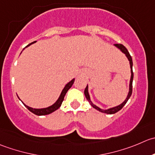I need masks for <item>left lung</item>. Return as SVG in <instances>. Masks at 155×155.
I'll return each instance as SVG.
<instances>
[{
	"mask_svg": "<svg viewBox=\"0 0 155 155\" xmlns=\"http://www.w3.org/2000/svg\"><path fill=\"white\" fill-rule=\"evenodd\" d=\"M114 47H116L117 49H119V50H120V51L122 52V53H124L125 56H127V58L128 60H129L130 65V69H131V70H130V71H131V77H130V81L129 92H128V94H127V98L125 99V100L124 101V102H122L121 104H120L119 105H117V106L112 107V108H108V109H102V108H100L99 107L96 106L95 104H93V102L91 101V99H90V94H89V91H88V85L87 86V87H86L85 90H84V95H85L86 98H87V99L88 100V102H90V104L92 105V107H93V108H94L95 109L98 110V111H100V112L106 113V114H115L116 112H117L118 111H120V110L121 109V108H123L125 104L127 102L128 99H130V97L131 96V95H132V87H133V60H132V57H131V56L130 55V53H129V52H128L127 49L126 47H125L123 45V44H114Z\"/></svg>",
	"mask_w": 155,
	"mask_h": 155,
	"instance_id": "left-lung-1",
	"label": "left lung"
}]
</instances>
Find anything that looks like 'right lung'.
Listing matches in <instances>:
<instances>
[{"label": "right lung", "mask_w": 155, "mask_h": 155, "mask_svg": "<svg viewBox=\"0 0 155 155\" xmlns=\"http://www.w3.org/2000/svg\"><path fill=\"white\" fill-rule=\"evenodd\" d=\"M35 43H36V41H34V42L29 44L28 45L26 46L25 48H26V47H29V46L31 45V44H35ZM25 48H24V49H25ZM24 49H23V50H24ZM74 78H73V79L71 80V81H69L68 83H67V84H65V87H64L63 90H62V92H61L60 96H59V97L58 98L57 100L56 101V102H55V103H53L52 105H50V106L47 107V108H31V107H29V106H28V105H26L23 102H22L24 104V105H25L26 108H27L28 109L29 111H31V112L34 113V114H36V115L41 116V115H47V114H51L52 112L56 111V110H57L58 108H59V107L61 106V105H62V102H63V100H64V97H65V94H66V93L68 92V90H69L70 88H71V86L73 85V84H74ZM18 98H19V97H18Z\"/></svg>", "instance_id": "1"}]
</instances>
